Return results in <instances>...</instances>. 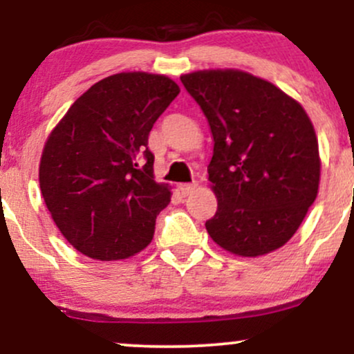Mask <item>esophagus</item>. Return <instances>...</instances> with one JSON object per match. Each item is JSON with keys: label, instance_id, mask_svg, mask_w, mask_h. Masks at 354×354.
I'll return each instance as SVG.
<instances>
[{"label": "esophagus", "instance_id": "1", "mask_svg": "<svg viewBox=\"0 0 354 354\" xmlns=\"http://www.w3.org/2000/svg\"><path fill=\"white\" fill-rule=\"evenodd\" d=\"M196 189H198V183H186V185L180 186V191H181L183 196H189V194L194 193Z\"/></svg>", "mask_w": 354, "mask_h": 354}]
</instances>
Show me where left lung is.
<instances>
[{"instance_id": "left-lung-1", "label": "left lung", "mask_w": 354, "mask_h": 354, "mask_svg": "<svg viewBox=\"0 0 354 354\" xmlns=\"http://www.w3.org/2000/svg\"><path fill=\"white\" fill-rule=\"evenodd\" d=\"M213 136L208 180L218 209L206 231L223 250L256 258L293 238L318 196L315 126L290 95L241 70L181 75Z\"/></svg>"}]
</instances>
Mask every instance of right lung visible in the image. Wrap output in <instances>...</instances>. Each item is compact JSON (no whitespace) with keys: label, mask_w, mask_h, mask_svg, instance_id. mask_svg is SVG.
Returning a JSON list of instances; mask_svg holds the SVG:
<instances>
[{"label":"right lung","mask_w":354,"mask_h":354,"mask_svg":"<svg viewBox=\"0 0 354 354\" xmlns=\"http://www.w3.org/2000/svg\"><path fill=\"white\" fill-rule=\"evenodd\" d=\"M180 95L165 75H111L80 96L53 128L39 188L73 248L100 261L131 258L151 243L171 188L154 181L148 135Z\"/></svg>","instance_id":"right-lung-1"}]
</instances>
